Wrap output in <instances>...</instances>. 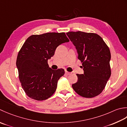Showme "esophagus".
<instances>
[{
  "label": "esophagus",
  "instance_id": "obj_1",
  "mask_svg": "<svg viewBox=\"0 0 127 127\" xmlns=\"http://www.w3.org/2000/svg\"><path fill=\"white\" fill-rule=\"evenodd\" d=\"M65 73H66V74H67V75H69V74H71V72H69L67 71H65Z\"/></svg>",
  "mask_w": 127,
  "mask_h": 127
}]
</instances>
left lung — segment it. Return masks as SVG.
<instances>
[{
    "instance_id": "obj_1",
    "label": "left lung",
    "mask_w": 127,
    "mask_h": 127,
    "mask_svg": "<svg viewBox=\"0 0 127 127\" xmlns=\"http://www.w3.org/2000/svg\"><path fill=\"white\" fill-rule=\"evenodd\" d=\"M82 63L84 74H77L78 81L72 85L80 96L94 97L104 89L111 76L109 48L100 35L94 33L67 32Z\"/></svg>"
}]
</instances>
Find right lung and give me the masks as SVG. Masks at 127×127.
I'll return each instance as SVG.
<instances>
[{
  "instance_id": "right-lung-1",
  "label": "right lung",
  "mask_w": 127,
  "mask_h": 127,
  "mask_svg": "<svg viewBox=\"0 0 127 127\" xmlns=\"http://www.w3.org/2000/svg\"><path fill=\"white\" fill-rule=\"evenodd\" d=\"M69 41L64 32L32 35L25 41L18 53L16 66L21 86L28 97L42 101L54 94L64 71L53 70L48 60L59 45Z\"/></svg>"
}]
</instances>
